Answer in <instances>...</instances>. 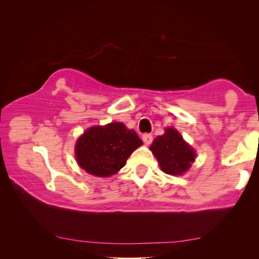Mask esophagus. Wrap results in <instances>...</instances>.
<instances>
[{
	"label": "esophagus",
	"instance_id": "1",
	"mask_svg": "<svg viewBox=\"0 0 259 259\" xmlns=\"http://www.w3.org/2000/svg\"><path fill=\"white\" fill-rule=\"evenodd\" d=\"M143 140H144V143H145L146 145H149V144L152 143L153 137H152L151 134H145V135L143 136Z\"/></svg>",
	"mask_w": 259,
	"mask_h": 259
}]
</instances>
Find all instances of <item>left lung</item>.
I'll return each instance as SVG.
<instances>
[{
  "label": "left lung",
  "instance_id": "obj_1",
  "mask_svg": "<svg viewBox=\"0 0 259 259\" xmlns=\"http://www.w3.org/2000/svg\"><path fill=\"white\" fill-rule=\"evenodd\" d=\"M150 150L159 161L161 169L168 175L184 174L195 160L193 148L173 127H167L163 135L156 137Z\"/></svg>",
  "mask_w": 259,
  "mask_h": 259
}]
</instances>
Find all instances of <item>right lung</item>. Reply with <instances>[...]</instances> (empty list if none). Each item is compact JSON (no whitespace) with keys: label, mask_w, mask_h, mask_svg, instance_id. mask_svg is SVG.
<instances>
[{"label":"right lung","mask_w":259,"mask_h":259,"mask_svg":"<svg viewBox=\"0 0 259 259\" xmlns=\"http://www.w3.org/2000/svg\"><path fill=\"white\" fill-rule=\"evenodd\" d=\"M142 145L143 140L134 130L112 122L86 130L76 142L75 156L77 164L89 174L109 177L117 173L133 151Z\"/></svg>","instance_id":"right-lung-1"}]
</instances>
